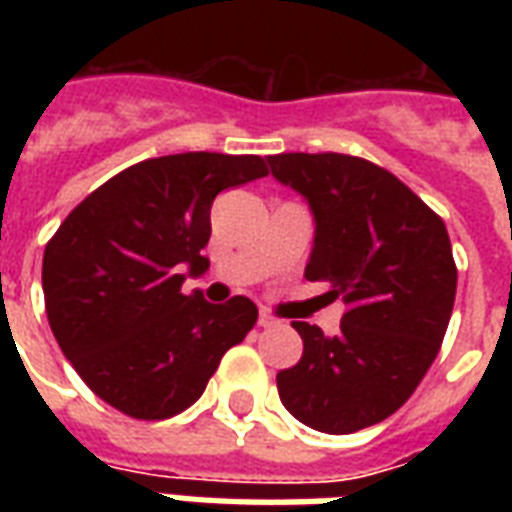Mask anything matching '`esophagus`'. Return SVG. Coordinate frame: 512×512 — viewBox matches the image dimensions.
<instances>
[{"label": "esophagus", "mask_w": 512, "mask_h": 512, "mask_svg": "<svg viewBox=\"0 0 512 512\" xmlns=\"http://www.w3.org/2000/svg\"><path fill=\"white\" fill-rule=\"evenodd\" d=\"M257 323H260V326H263V329H268V326H277V318H274V315H271V312L268 310H260V318H257Z\"/></svg>", "instance_id": "1"}]
</instances>
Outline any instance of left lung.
Returning <instances> with one entry per match:
<instances>
[{
	"instance_id": "1",
	"label": "left lung",
	"mask_w": 512,
	"mask_h": 512,
	"mask_svg": "<svg viewBox=\"0 0 512 512\" xmlns=\"http://www.w3.org/2000/svg\"><path fill=\"white\" fill-rule=\"evenodd\" d=\"M271 175L307 197L315 246L304 277L343 299L340 332L293 321L304 354L277 373L282 403L321 433L392 417L439 354L458 268L447 227L403 180L345 153L268 156Z\"/></svg>"
}]
</instances>
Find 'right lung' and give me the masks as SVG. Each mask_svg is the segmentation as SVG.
<instances>
[{"instance_id":"obj_1","label":"right lung","mask_w":512,"mask_h":512,"mask_svg":"<svg viewBox=\"0 0 512 512\" xmlns=\"http://www.w3.org/2000/svg\"><path fill=\"white\" fill-rule=\"evenodd\" d=\"M268 175L266 158L178 153L139 161L87 194L43 252L46 315L65 359L126 417L169 419L205 392L257 323L255 301L183 293L202 274L216 194Z\"/></svg>"}]
</instances>
